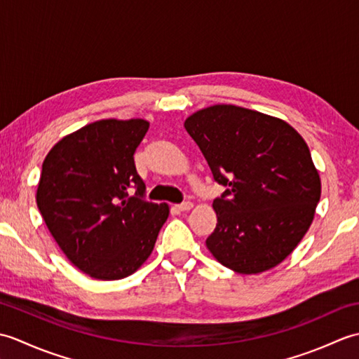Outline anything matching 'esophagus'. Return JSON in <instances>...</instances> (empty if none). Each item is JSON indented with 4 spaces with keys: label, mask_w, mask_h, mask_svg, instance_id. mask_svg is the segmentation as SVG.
<instances>
[{
    "label": "esophagus",
    "mask_w": 359,
    "mask_h": 359,
    "mask_svg": "<svg viewBox=\"0 0 359 359\" xmlns=\"http://www.w3.org/2000/svg\"><path fill=\"white\" fill-rule=\"evenodd\" d=\"M193 207H194L193 202H184V203H180V205H175V208H177L179 211H189Z\"/></svg>",
    "instance_id": "1"
}]
</instances>
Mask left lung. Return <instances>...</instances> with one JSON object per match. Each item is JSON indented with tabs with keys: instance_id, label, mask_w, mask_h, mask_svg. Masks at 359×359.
<instances>
[{
	"instance_id": "obj_1",
	"label": "left lung",
	"mask_w": 359,
	"mask_h": 359,
	"mask_svg": "<svg viewBox=\"0 0 359 359\" xmlns=\"http://www.w3.org/2000/svg\"><path fill=\"white\" fill-rule=\"evenodd\" d=\"M185 129L226 187L212 202L211 255L241 274L279 265L309 231L321 199L306 140L287 121L234 104L197 111Z\"/></svg>"
}]
</instances>
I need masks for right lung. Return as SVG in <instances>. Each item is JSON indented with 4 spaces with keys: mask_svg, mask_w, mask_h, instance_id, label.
Wrapping results in <instances>:
<instances>
[{
    "mask_svg": "<svg viewBox=\"0 0 359 359\" xmlns=\"http://www.w3.org/2000/svg\"><path fill=\"white\" fill-rule=\"evenodd\" d=\"M148 128L143 118L98 120L63 137L43 162L38 210L66 257L94 279L139 270L170 216L168 203L142 199L134 152Z\"/></svg>",
    "mask_w": 359,
    "mask_h": 359,
    "instance_id": "obj_1",
    "label": "right lung"
}]
</instances>
